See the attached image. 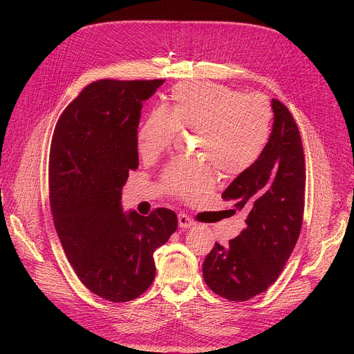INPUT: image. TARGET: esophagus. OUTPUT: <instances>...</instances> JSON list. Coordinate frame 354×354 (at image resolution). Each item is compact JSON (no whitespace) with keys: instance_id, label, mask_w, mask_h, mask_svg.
Instances as JSON below:
<instances>
[{"instance_id":"1","label":"esophagus","mask_w":354,"mask_h":354,"mask_svg":"<svg viewBox=\"0 0 354 354\" xmlns=\"http://www.w3.org/2000/svg\"><path fill=\"white\" fill-rule=\"evenodd\" d=\"M178 223H179V227L180 228H190L194 225V221L192 217H189L187 214H179L178 216Z\"/></svg>"}]
</instances>
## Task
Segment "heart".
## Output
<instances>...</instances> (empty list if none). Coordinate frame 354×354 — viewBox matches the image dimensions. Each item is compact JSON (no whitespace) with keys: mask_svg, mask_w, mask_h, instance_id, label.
<instances>
[{"mask_svg":"<svg viewBox=\"0 0 354 354\" xmlns=\"http://www.w3.org/2000/svg\"><path fill=\"white\" fill-rule=\"evenodd\" d=\"M270 108L261 95L213 82L179 84L171 92L168 111H151L137 130V149L144 160L162 154L179 129L198 131V154L225 176L254 165L270 137ZM216 183L210 162L172 161L161 174L162 187L183 200L209 193Z\"/></svg>","mask_w":354,"mask_h":354,"instance_id":"1","label":"heart"}]
</instances>
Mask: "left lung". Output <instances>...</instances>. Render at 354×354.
Segmentation results:
<instances>
[{
  "mask_svg": "<svg viewBox=\"0 0 354 354\" xmlns=\"http://www.w3.org/2000/svg\"><path fill=\"white\" fill-rule=\"evenodd\" d=\"M273 130L261 158L238 175L221 197L243 210L246 227L228 245L216 242L203 279L230 301L266 291L281 273L304 218L306 161L298 126L286 105L272 99Z\"/></svg>",
  "mask_w": 354,
  "mask_h": 354,
  "instance_id": "left-lung-1",
  "label": "left lung"
}]
</instances>
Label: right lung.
<instances>
[{
  "mask_svg": "<svg viewBox=\"0 0 354 354\" xmlns=\"http://www.w3.org/2000/svg\"><path fill=\"white\" fill-rule=\"evenodd\" d=\"M164 80H99L57 120L48 157V198L70 265L93 294L112 302L140 297L154 281V252L178 228L175 212L124 214L122 187L138 168L142 100Z\"/></svg>",
  "mask_w": 354,
  "mask_h": 354,
  "instance_id": "obj_1",
  "label": "right lung"
}]
</instances>
